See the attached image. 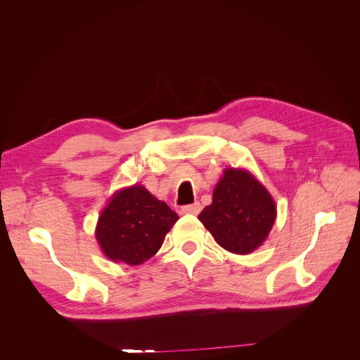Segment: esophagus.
Listing matches in <instances>:
<instances>
[{"mask_svg":"<svg viewBox=\"0 0 360 360\" xmlns=\"http://www.w3.org/2000/svg\"><path fill=\"white\" fill-rule=\"evenodd\" d=\"M200 212H201L200 202H193V204L181 207V213H184V214H198Z\"/></svg>","mask_w":360,"mask_h":360,"instance_id":"obj_1","label":"esophagus"}]
</instances>
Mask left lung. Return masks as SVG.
<instances>
[{"mask_svg":"<svg viewBox=\"0 0 360 360\" xmlns=\"http://www.w3.org/2000/svg\"><path fill=\"white\" fill-rule=\"evenodd\" d=\"M198 219L228 252L248 255L266 242L276 221V205L252 172L225 168L212 204L204 207Z\"/></svg>","mask_w":360,"mask_h":360,"instance_id":"left-lung-1","label":"left lung"}]
</instances>
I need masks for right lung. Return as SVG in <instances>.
I'll list each match as a JSON object with an SVG mask.
<instances>
[{
  "mask_svg": "<svg viewBox=\"0 0 360 360\" xmlns=\"http://www.w3.org/2000/svg\"><path fill=\"white\" fill-rule=\"evenodd\" d=\"M179 214L143 184L112 193L96 225V240L114 263L138 266L160 249Z\"/></svg>",
  "mask_w": 360,
  "mask_h": 360,
  "instance_id": "add662e5",
  "label": "right lung"
}]
</instances>
